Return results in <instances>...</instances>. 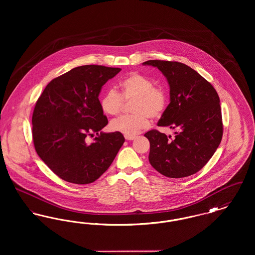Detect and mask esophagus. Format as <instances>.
I'll return each instance as SVG.
<instances>
[{
    "instance_id": "esophagus-1",
    "label": "esophagus",
    "mask_w": 255,
    "mask_h": 255,
    "mask_svg": "<svg viewBox=\"0 0 255 255\" xmlns=\"http://www.w3.org/2000/svg\"><path fill=\"white\" fill-rule=\"evenodd\" d=\"M124 136H125V139L127 140H133L135 138V135H130V134H125Z\"/></svg>"
}]
</instances>
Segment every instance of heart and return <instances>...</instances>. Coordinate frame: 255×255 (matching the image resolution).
<instances>
[{"instance_id": "b5f03b06", "label": "heart", "mask_w": 255, "mask_h": 255, "mask_svg": "<svg viewBox=\"0 0 255 255\" xmlns=\"http://www.w3.org/2000/svg\"><path fill=\"white\" fill-rule=\"evenodd\" d=\"M121 94L107 90L100 99V107L109 116L122 112L124 100L133 101V115L122 116L111 122V129L116 132L133 135L150 125V117L159 118L167 105V94L160 86H154L151 79L139 73H131L121 83Z\"/></svg>"}]
</instances>
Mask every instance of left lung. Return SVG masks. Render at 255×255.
I'll use <instances>...</instances> for the list:
<instances>
[{"label": "left lung", "instance_id": "8db88e82", "mask_svg": "<svg viewBox=\"0 0 255 255\" xmlns=\"http://www.w3.org/2000/svg\"><path fill=\"white\" fill-rule=\"evenodd\" d=\"M166 77L170 103L158 126L178 130L171 138L158 130L144 134L150 141L151 165L168 178H183L202 169L223 136L220 98L216 90L192 68L180 62L148 60Z\"/></svg>", "mask_w": 255, "mask_h": 255}]
</instances>
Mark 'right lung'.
Segmentation results:
<instances>
[{"mask_svg":"<svg viewBox=\"0 0 255 255\" xmlns=\"http://www.w3.org/2000/svg\"><path fill=\"white\" fill-rule=\"evenodd\" d=\"M122 71L98 65L76 67L51 80L37 100L32 137L38 156L62 180L87 184L109 168L125 141L120 132H100L108 120L101 88ZM97 133L88 145L85 137Z\"/></svg>","mask_w":255,"mask_h":255,"instance_id":"right-lung-1","label":"right lung"}]
</instances>
